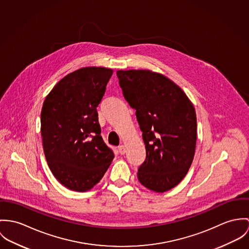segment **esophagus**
I'll use <instances>...</instances> for the list:
<instances>
[{"instance_id":"obj_1","label":"esophagus","mask_w":249,"mask_h":249,"mask_svg":"<svg viewBox=\"0 0 249 249\" xmlns=\"http://www.w3.org/2000/svg\"><path fill=\"white\" fill-rule=\"evenodd\" d=\"M118 151H119V153H120L121 155H124V154L126 153V147H125V145H120V146H118Z\"/></svg>"}]
</instances>
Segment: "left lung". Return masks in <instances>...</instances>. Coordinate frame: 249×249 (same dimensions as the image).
Returning a JSON list of instances; mask_svg holds the SVG:
<instances>
[{
    "label": "left lung",
    "mask_w": 249,
    "mask_h": 249,
    "mask_svg": "<svg viewBox=\"0 0 249 249\" xmlns=\"http://www.w3.org/2000/svg\"><path fill=\"white\" fill-rule=\"evenodd\" d=\"M119 85L136 110L146 159L139 166V182L163 193L177 186L193 161L196 116L184 91L164 75L148 70L117 71Z\"/></svg>",
    "instance_id": "1"
}]
</instances>
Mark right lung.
Segmentation results:
<instances>
[{
	"mask_svg": "<svg viewBox=\"0 0 249 249\" xmlns=\"http://www.w3.org/2000/svg\"><path fill=\"white\" fill-rule=\"evenodd\" d=\"M112 70L79 69L61 79L41 111L44 153L57 180L77 192L91 189L111 165L113 152L101 137L96 108Z\"/></svg>",
	"mask_w": 249,
	"mask_h": 249,
	"instance_id": "add662e5",
	"label": "right lung"
}]
</instances>
